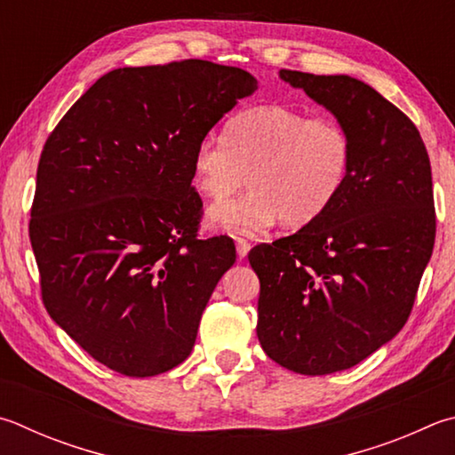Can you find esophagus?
Here are the masks:
<instances>
[{
    "label": "esophagus",
    "instance_id": "1",
    "mask_svg": "<svg viewBox=\"0 0 455 455\" xmlns=\"http://www.w3.org/2000/svg\"><path fill=\"white\" fill-rule=\"evenodd\" d=\"M249 251H251V243L249 241H244V238H236V254H238V259H246V254H249Z\"/></svg>",
    "mask_w": 455,
    "mask_h": 455
}]
</instances>
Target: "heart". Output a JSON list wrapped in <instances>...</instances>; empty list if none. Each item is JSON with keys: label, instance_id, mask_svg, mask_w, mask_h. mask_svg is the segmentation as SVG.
<instances>
[{"label": "heart", "instance_id": "1", "mask_svg": "<svg viewBox=\"0 0 455 455\" xmlns=\"http://www.w3.org/2000/svg\"><path fill=\"white\" fill-rule=\"evenodd\" d=\"M352 139L340 121L308 117L288 105H259L227 123L225 139L206 135L195 147L193 179L212 201L243 185L251 191L209 209V222L233 235L264 233L283 219L304 227L342 191Z\"/></svg>", "mask_w": 455, "mask_h": 455}]
</instances>
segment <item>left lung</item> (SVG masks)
Instances as JSON below:
<instances>
[{"mask_svg":"<svg viewBox=\"0 0 455 455\" xmlns=\"http://www.w3.org/2000/svg\"><path fill=\"white\" fill-rule=\"evenodd\" d=\"M352 139L348 179L332 204L294 235L259 244L262 350L286 370H348L400 332L434 251L432 167L418 129L350 76L280 69Z\"/></svg>","mask_w":455,"mask_h":455,"instance_id":"obj_1","label":"left lung"}]
</instances>
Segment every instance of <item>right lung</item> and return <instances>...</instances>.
I'll return each instance as SVG.
<instances>
[{
  "mask_svg": "<svg viewBox=\"0 0 455 455\" xmlns=\"http://www.w3.org/2000/svg\"><path fill=\"white\" fill-rule=\"evenodd\" d=\"M256 84L203 60L115 69L49 135L29 222L41 294L103 366L147 378L191 354L236 260L230 238H196L193 153Z\"/></svg>",
  "mask_w": 455,
  "mask_h": 455,
  "instance_id": "right-lung-1",
  "label": "right lung"
}]
</instances>
